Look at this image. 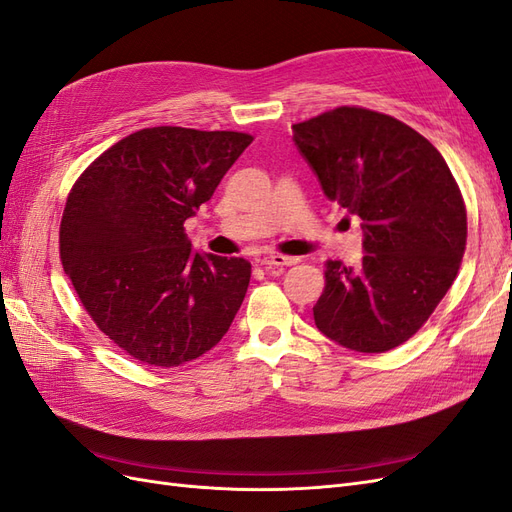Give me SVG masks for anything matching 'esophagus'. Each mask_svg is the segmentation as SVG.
<instances>
[{
  "mask_svg": "<svg viewBox=\"0 0 512 512\" xmlns=\"http://www.w3.org/2000/svg\"><path fill=\"white\" fill-rule=\"evenodd\" d=\"M258 262L265 269H282V267H292L297 265L299 258L292 256H282V254H265L262 258H258Z\"/></svg>",
  "mask_w": 512,
  "mask_h": 512,
  "instance_id": "obj_1",
  "label": "esophagus"
}]
</instances>
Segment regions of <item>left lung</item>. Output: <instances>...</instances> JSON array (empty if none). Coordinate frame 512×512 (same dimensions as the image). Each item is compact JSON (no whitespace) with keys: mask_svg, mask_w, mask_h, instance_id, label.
I'll return each mask as SVG.
<instances>
[{"mask_svg":"<svg viewBox=\"0 0 512 512\" xmlns=\"http://www.w3.org/2000/svg\"><path fill=\"white\" fill-rule=\"evenodd\" d=\"M292 141L324 196L363 230L359 267L327 262L318 331L356 352L408 342L453 286L466 250V205L451 170L425 136L367 108L294 123Z\"/></svg>","mask_w":512,"mask_h":512,"instance_id":"obj_1","label":"left lung"}]
</instances>
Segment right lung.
I'll use <instances>...</instances> for the list:
<instances>
[{
	"mask_svg": "<svg viewBox=\"0 0 512 512\" xmlns=\"http://www.w3.org/2000/svg\"><path fill=\"white\" fill-rule=\"evenodd\" d=\"M250 143L243 132L145 128L74 183L61 265L91 320L134 359L156 367L198 359L235 320L252 265L192 250L183 222Z\"/></svg>",
	"mask_w": 512,
	"mask_h": 512,
	"instance_id": "right-lung-1",
	"label": "right lung"
}]
</instances>
